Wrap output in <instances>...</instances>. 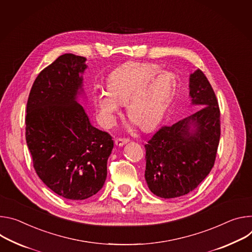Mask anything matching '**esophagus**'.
Returning a JSON list of instances; mask_svg holds the SVG:
<instances>
[{"label": "esophagus", "mask_w": 252, "mask_h": 252, "mask_svg": "<svg viewBox=\"0 0 252 252\" xmlns=\"http://www.w3.org/2000/svg\"><path fill=\"white\" fill-rule=\"evenodd\" d=\"M129 140L126 138H116L115 139V145L116 146H123L124 144H126Z\"/></svg>", "instance_id": "1"}]
</instances>
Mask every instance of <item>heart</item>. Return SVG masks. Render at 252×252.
<instances>
[{"label": "heart", "mask_w": 252, "mask_h": 252, "mask_svg": "<svg viewBox=\"0 0 252 252\" xmlns=\"http://www.w3.org/2000/svg\"><path fill=\"white\" fill-rule=\"evenodd\" d=\"M150 63L128 62L110 74L107 92L101 91L95 98L102 123L114 125L120 105L126 104L128 117L143 130L154 128L169 107L177 82L168 72H159Z\"/></svg>", "instance_id": "heart-1"}]
</instances>
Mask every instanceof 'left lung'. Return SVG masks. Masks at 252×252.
I'll return each instance as SVG.
<instances>
[{
    "label": "left lung",
    "instance_id": "1",
    "mask_svg": "<svg viewBox=\"0 0 252 252\" xmlns=\"http://www.w3.org/2000/svg\"><path fill=\"white\" fill-rule=\"evenodd\" d=\"M192 104L199 110L171 126L164 125L145 144V179L152 193L174 198L196 188L215 162L220 139V110L201 70L190 75ZM193 129H190V126Z\"/></svg>",
    "mask_w": 252,
    "mask_h": 252
}]
</instances>
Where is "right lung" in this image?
<instances>
[{
	"instance_id": "1",
	"label": "right lung",
	"mask_w": 252,
	"mask_h": 252,
	"mask_svg": "<svg viewBox=\"0 0 252 252\" xmlns=\"http://www.w3.org/2000/svg\"><path fill=\"white\" fill-rule=\"evenodd\" d=\"M86 58L64 54L40 72L27 102L26 141L37 175L70 200L95 195L107 177L114 147L107 132L93 127L76 101Z\"/></svg>"
}]
</instances>
